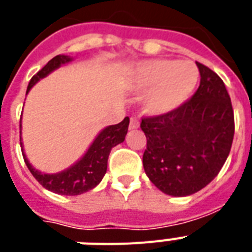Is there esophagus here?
Masks as SVG:
<instances>
[{"label":"esophagus","mask_w":252,"mask_h":252,"mask_svg":"<svg viewBox=\"0 0 252 252\" xmlns=\"http://www.w3.org/2000/svg\"><path fill=\"white\" fill-rule=\"evenodd\" d=\"M138 126H140V120H138V118H136V116H132V118H130V122H129V128L130 129H137Z\"/></svg>","instance_id":"obj_1"}]
</instances>
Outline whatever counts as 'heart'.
Wrapping results in <instances>:
<instances>
[{
    "instance_id": "b5f03b06",
    "label": "heart",
    "mask_w": 252,
    "mask_h": 252,
    "mask_svg": "<svg viewBox=\"0 0 252 252\" xmlns=\"http://www.w3.org/2000/svg\"><path fill=\"white\" fill-rule=\"evenodd\" d=\"M200 72L192 61L156 59L134 69L133 84L140 91H149L146 108L152 114H165L182 106L195 91Z\"/></svg>"
}]
</instances>
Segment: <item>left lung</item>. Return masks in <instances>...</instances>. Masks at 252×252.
Segmentation results:
<instances>
[{"label":"left lung","mask_w":252,"mask_h":252,"mask_svg":"<svg viewBox=\"0 0 252 252\" xmlns=\"http://www.w3.org/2000/svg\"><path fill=\"white\" fill-rule=\"evenodd\" d=\"M200 86L175 110L142 118V163L150 182L172 196H188L215 179L230 153L234 112L223 81L196 63Z\"/></svg>","instance_id":"obj_1"}]
</instances>
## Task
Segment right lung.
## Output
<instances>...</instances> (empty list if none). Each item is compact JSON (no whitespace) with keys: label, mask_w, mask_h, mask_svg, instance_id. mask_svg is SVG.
Returning a JSON list of instances; mask_svg holds the SVG:
<instances>
[{"label":"right lung","mask_w":252,"mask_h":252,"mask_svg":"<svg viewBox=\"0 0 252 252\" xmlns=\"http://www.w3.org/2000/svg\"><path fill=\"white\" fill-rule=\"evenodd\" d=\"M69 61H70V57L64 56V55H59V56L53 57L52 60H49L44 68L40 69L31 78L29 87H27V93L37 81L44 78L55 69L59 68L60 65L69 63ZM128 126H129V118L126 116L122 123L104 128L98 134V137L95 138L94 142L91 144L84 157L81 158L76 165H73L68 170L59 172V174H41L40 171H37L30 165L25 153H22L23 159L33 178L48 191L66 196L81 195L84 192L90 191L100 183V180L103 179V176L107 171V159H108L111 149L124 141L126 132H128ZM21 148H23L22 140Z\"/></svg>","instance_id":"obj_1"}]
</instances>
